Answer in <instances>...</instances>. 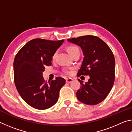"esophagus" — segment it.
Masks as SVG:
<instances>
[{
  "label": "esophagus",
  "instance_id": "obj_1",
  "mask_svg": "<svg viewBox=\"0 0 132 132\" xmlns=\"http://www.w3.org/2000/svg\"><path fill=\"white\" fill-rule=\"evenodd\" d=\"M66 82H69V83H70V82H71L73 81V79H71V78H68V79H66Z\"/></svg>",
  "mask_w": 132,
  "mask_h": 132
}]
</instances>
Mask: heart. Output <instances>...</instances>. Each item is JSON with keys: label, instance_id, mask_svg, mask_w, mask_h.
Wrapping results in <instances>:
<instances>
[{"label": "heart", "instance_id": "1", "mask_svg": "<svg viewBox=\"0 0 132 132\" xmlns=\"http://www.w3.org/2000/svg\"><path fill=\"white\" fill-rule=\"evenodd\" d=\"M68 52L70 53V55H73L75 52H76V51H79V48L77 47V46L71 45V46H69V47L68 48ZM56 53H57L56 52H55L54 54L53 55V56H52L53 60L55 59L56 56ZM64 72H65L66 74H68V75L70 74V71L69 70H65L64 71Z\"/></svg>", "mask_w": 132, "mask_h": 132}]
</instances>
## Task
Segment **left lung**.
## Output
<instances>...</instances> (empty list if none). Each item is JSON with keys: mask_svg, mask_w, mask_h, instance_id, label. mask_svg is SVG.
I'll list each match as a JSON object with an SVG mask.
<instances>
[{"mask_svg": "<svg viewBox=\"0 0 132 132\" xmlns=\"http://www.w3.org/2000/svg\"><path fill=\"white\" fill-rule=\"evenodd\" d=\"M68 41L80 46L84 55L77 76H90L86 84L78 80L81 87L76 93L77 99L90 105L100 103L114 83L115 61L112 52L105 42L94 35L73 38Z\"/></svg>", "mask_w": 132, "mask_h": 132, "instance_id": "1", "label": "left lung"}]
</instances>
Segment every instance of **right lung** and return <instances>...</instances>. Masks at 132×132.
Masks as SVG:
<instances>
[{
  "mask_svg": "<svg viewBox=\"0 0 132 132\" xmlns=\"http://www.w3.org/2000/svg\"><path fill=\"white\" fill-rule=\"evenodd\" d=\"M64 42L36 38L31 40L15 55L14 80L16 88L27 104L37 109H46L56 103L66 80L56 77L46 82L42 76L45 67L52 64V56Z\"/></svg>",
  "mask_w": 132,
  "mask_h": 132,
  "instance_id": "1",
  "label": "right lung"
}]
</instances>
